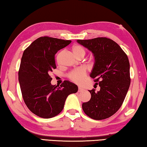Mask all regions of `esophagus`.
Instances as JSON below:
<instances>
[{
    "instance_id": "obj_1",
    "label": "esophagus",
    "mask_w": 147,
    "mask_h": 147,
    "mask_svg": "<svg viewBox=\"0 0 147 147\" xmlns=\"http://www.w3.org/2000/svg\"><path fill=\"white\" fill-rule=\"evenodd\" d=\"M84 90L83 88H80V87H78V92H84Z\"/></svg>"
}]
</instances>
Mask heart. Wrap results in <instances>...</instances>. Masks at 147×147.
<instances>
[{
	"mask_svg": "<svg viewBox=\"0 0 147 147\" xmlns=\"http://www.w3.org/2000/svg\"><path fill=\"white\" fill-rule=\"evenodd\" d=\"M72 51L76 57L78 58L83 57L86 54V50L80 45H74L72 48ZM86 76V71L82 68H78L70 72L68 74V78L73 82L76 84L82 82Z\"/></svg>",
	"mask_w": 147,
	"mask_h": 147,
	"instance_id": "heart-1",
	"label": "heart"
}]
</instances>
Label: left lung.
Returning <instances> with one entry per match:
<instances>
[{"label":"left lung","mask_w":147,"mask_h":147,"mask_svg":"<svg viewBox=\"0 0 147 147\" xmlns=\"http://www.w3.org/2000/svg\"><path fill=\"white\" fill-rule=\"evenodd\" d=\"M77 42L94 53L95 63L90 76L100 86L99 92L89 90L91 99L82 103V109L92 119H106L119 110L129 88V59L117 43L106 37Z\"/></svg>","instance_id":"left-lung-1"}]
</instances>
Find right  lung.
Instances as JSON below:
<instances>
[{
    "label": "right lung",
    "mask_w": 147,
    "mask_h": 147,
    "mask_svg": "<svg viewBox=\"0 0 147 147\" xmlns=\"http://www.w3.org/2000/svg\"><path fill=\"white\" fill-rule=\"evenodd\" d=\"M71 42L41 36L23 52L18 72L22 97L28 109L39 117L50 118L59 115L67 96L77 92L78 86L69 80L60 86L51 84L50 74L56 68L55 53Z\"/></svg>",
    "instance_id": "1"
}]
</instances>
